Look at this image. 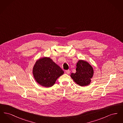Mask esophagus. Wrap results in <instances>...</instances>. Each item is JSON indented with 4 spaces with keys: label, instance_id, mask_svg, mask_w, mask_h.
Returning a JSON list of instances; mask_svg holds the SVG:
<instances>
[{
    "label": "esophagus",
    "instance_id": "esophagus-1",
    "mask_svg": "<svg viewBox=\"0 0 123 123\" xmlns=\"http://www.w3.org/2000/svg\"><path fill=\"white\" fill-rule=\"evenodd\" d=\"M65 72L67 74H69L70 73V70H65Z\"/></svg>",
    "mask_w": 123,
    "mask_h": 123
}]
</instances>
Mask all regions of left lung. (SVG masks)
Here are the masks:
<instances>
[{"instance_id":"8db88e82","label":"left lung","mask_w":123,"mask_h":123,"mask_svg":"<svg viewBox=\"0 0 123 123\" xmlns=\"http://www.w3.org/2000/svg\"><path fill=\"white\" fill-rule=\"evenodd\" d=\"M76 72L70 76L73 81L80 86L89 85L94 75V69L88 62L80 59L76 64Z\"/></svg>"}]
</instances>
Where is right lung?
I'll list each match as a JSON object with an SVG mask.
<instances>
[{
  "label": "right lung",
  "instance_id": "obj_1",
  "mask_svg": "<svg viewBox=\"0 0 123 123\" xmlns=\"http://www.w3.org/2000/svg\"><path fill=\"white\" fill-rule=\"evenodd\" d=\"M64 71L49 57L37 59L33 68V74L36 82L43 87H51Z\"/></svg>",
  "mask_w": 123,
  "mask_h": 123
}]
</instances>
